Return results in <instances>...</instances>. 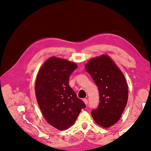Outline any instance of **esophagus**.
I'll list each match as a JSON object with an SVG mask.
<instances>
[{"label":"esophagus","mask_w":151,"mask_h":151,"mask_svg":"<svg viewBox=\"0 0 151 151\" xmlns=\"http://www.w3.org/2000/svg\"><path fill=\"white\" fill-rule=\"evenodd\" d=\"M83 100V101L84 102V104H85L86 105H88V100H87L86 99H84Z\"/></svg>","instance_id":"1"}]
</instances>
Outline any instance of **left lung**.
I'll use <instances>...</instances> for the list:
<instances>
[{
  "label": "left lung",
  "instance_id": "1",
  "mask_svg": "<svg viewBox=\"0 0 151 151\" xmlns=\"http://www.w3.org/2000/svg\"><path fill=\"white\" fill-rule=\"evenodd\" d=\"M98 87L100 104L91 112L94 121L103 128L113 126L120 119L128 101V84L120 68L109 55L91 59L85 65Z\"/></svg>",
  "mask_w": 151,
  "mask_h": 151
}]
</instances>
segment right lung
I'll list each match as a JSON object with an SVG mask.
<instances>
[{"label": "right lung", "mask_w": 151, "mask_h": 151, "mask_svg": "<svg viewBox=\"0 0 151 151\" xmlns=\"http://www.w3.org/2000/svg\"><path fill=\"white\" fill-rule=\"evenodd\" d=\"M75 62L56 57L47 59L37 75L35 91L38 105L50 125L59 130L73 125L86 105L68 84Z\"/></svg>", "instance_id": "1"}]
</instances>
